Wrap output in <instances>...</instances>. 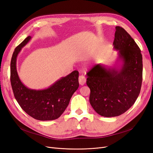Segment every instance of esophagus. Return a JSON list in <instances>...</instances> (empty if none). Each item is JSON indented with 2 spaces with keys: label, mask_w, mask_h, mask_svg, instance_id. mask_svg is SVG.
Returning a JSON list of instances; mask_svg holds the SVG:
<instances>
[{
  "label": "esophagus",
  "mask_w": 153,
  "mask_h": 153,
  "mask_svg": "<svg viewBox=\"0 0 153 153\" xmlns=\"http://www.w3.org/2000/svg\"><path fill=\"white\" fill-rule=\"evenodd\" d=\"M78 80H79V84L81 85H84L85 84V83L86 82V79L85 76H84L83 75H80L79 76V78H78Z\"/></svg>",
  "instance_id": "obj_1"
}]
</instances>
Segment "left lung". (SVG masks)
I'll return each instance as SVG.
<instances>
[{"label": "left lung", "instance_id": "obj_1", "mask_svg": "<svg viewBox=\"0 0 153 153\" xmlns=\"http://www.w3.org/2000/svg\"><path fill=\"white\" fill-rule=\"evenodd\" d=\"M114 49L117 61L114 66L98 64L87 73L92 107L101 116L116 117L135 103L142 82L141 51L128 32L115 27Z\"/></svg>", "mask_w": 153, "mask_h": 153}]
</instances>
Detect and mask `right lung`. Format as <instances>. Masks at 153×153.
Instances as JSON below:
<instances>
[{
	"label": "right lung",
	"instance_id": "1",
	"mask_svg": "<svg viewBox=\"0 0 153 153\" xmlns=\"http://www.w3.org/2000/svg\"><path fill=\"white\" fill-rule=\"evenodd\" d=\"M28 36L15 49L11 61V84L14 96L21 108L30 116L39 121L59 118L66 110L71 96L79 87L78 71L61 77L44 89H32L20 80L16 69V59L22 48L29 42Z\"/></svg>",
	"mask_w": 153,
	"mask_h": 153
}]
</instances>
